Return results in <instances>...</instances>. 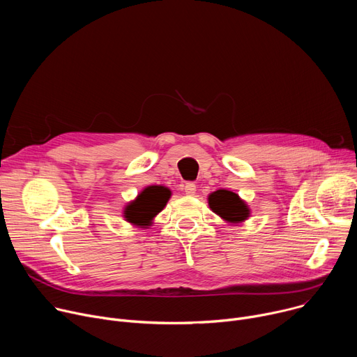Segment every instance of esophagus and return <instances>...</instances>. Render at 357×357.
I'll list each match as a JSON object with an SVG mask.
<instances>
[{
	"instance_id": "obj_1",
	"label": "esophagus",
	"mask_w": 357,
	"mask_h": 357,
	"mask_svg": "<svg viewBox=\"0 0 357 357\" xmlns=\"http://www.w3.org/2000/svg\"><path fill=\"white\" fill-rule=\"evenodd\" d=\"M183 190H185V193H186V195L193 196V195L196 193V185H195L193 182H188V183H185Z\"/></svg>"
}]
</instances>
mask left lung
<instances>
[{
	"mask_svg": "<svg viewBox=\"0 0 357 357\" xmlns=\"http://www.w3.org/2000/svg\"><path fill=\"white\" fill-rule=\"evenodd\" d=\"M208 200L211 209L229 223H241L250 216V209L245 202L231 190L219 189L211 193Z\"/></svg>",
	"mask_w": 357,
	"mask_h": 357,
	"instance_id": "left-lung-1",
	"label": "left lung"
}]
</instances>
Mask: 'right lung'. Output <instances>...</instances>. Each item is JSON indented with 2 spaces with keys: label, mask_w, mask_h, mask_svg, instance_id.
<instances>
[{
  "label": "right lung",
  "mask_w": 357,
  "mask_h": 357,
  "mask_svg": "<svg viewBox=\"0 0 357 357\" xmlns=\"http://www.w3.org/2000/svg\"><path fill=\"white\" fill-rule=\"evenodd\" d=\"M169 196V189L164 186L145 188L135 200L128 203L124 211L126 220L139 227L149 226L152 219L164 209Z\"/></svg>",
  "instance_id": "obj_1"
}]
</instances>
